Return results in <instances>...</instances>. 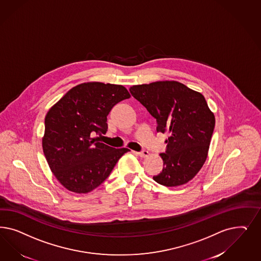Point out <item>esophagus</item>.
<instances>
[{"instance_id":"obj_1","label":"esophagus","mask_w":261,"mask_h":261,"mask_svg":"<svg viewBox=\"0 0 261 261\" xmlns=\"http://www.w3.org/2000/svg\"><path fill=\"white\" fill-rule=\"evenodd\" d=\"M134 153L136 154V155H139V156L142 158V159L147 158V156L149 155V151H146V150H144V151H134Z\"/></svg>"}]
</instances>
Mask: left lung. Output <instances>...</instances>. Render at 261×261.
Wrapping results in <instances>:
<instances>
[{
    "instance_id": "left-lung-1",
    "label": "left lung",
    "mask_w": 261,
    "mask_h": 261,
    "mask_svg": "<svg viewBox=\"0 0 261 261\" xmlns=\"http://www.w3.org/2000/svg\"><path fill=\"white\" fill-rule=\"evenodd\" d=\"M129 91L156 119V132L170 135L160 154L163 169L152 178L168 187L187 184L206 160L215 126L203 95L176 81L133 85Z\"/></svg>"
}]
</instances>
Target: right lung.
I'll return each instance as SVG.
<instances>
[{
  "label": "right lung",
  "mask_w": 261,
  "mask_h": 261,
  "mask_svg": "<svg viewBox=\"0 0 261 261\" xmlns=\"http://www.w3.org/2000/svg\"><path fill=\"white\" fill-rule=\"evenodd\" d=\"M129 97L123 85L84 83L70 89L47 112L43 152L54 176L69 191L91 192L129 151L112 148L95 137L106 135L110 110Z\"/></svg>",
  "instance_id": "add662e5"
}]
</instances>
